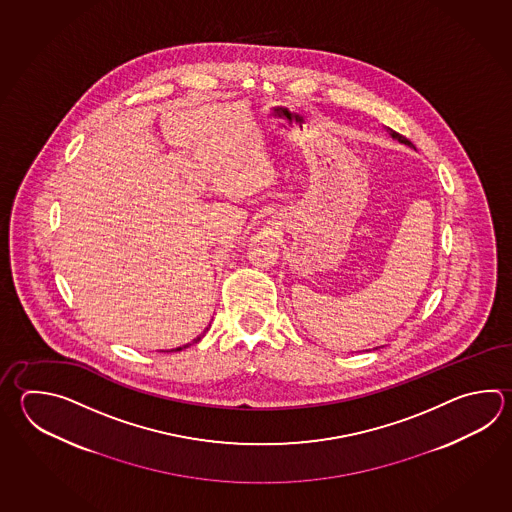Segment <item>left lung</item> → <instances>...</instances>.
I'll return each mask as SVG.
<instances>
[{"mask_svg": "<svg viewBox=\"0 0 512 512\" xmlns=\"http://www.w3.org/2000/svg\"><path fill=\"white\" fill-rule=\"evenodd\" d=\"M386 129H388V131H390V135H392V138H396L397 142H401V144H405V146H412V142H410V140H408V138H405V136L399 135V133H397V131H392V129H390V127H386Z\"/></svg>", "mask_w": 512, "mask_h": 512, "instance_id": "obj_1", "label": "left lung"}]
</instances>
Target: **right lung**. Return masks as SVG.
Wrapping results in <instances>:
<instances>
[{
  "instance_id": "1",
  "label": "right lung",
  "mask_w": 512,
  "mask_h": 512,
  "mask_svg": "<svg viewBox=\"0 0 512 512\" xmlns=\"http://www.w3.org/2000/svg\"><path fill=\"white\" fill-rule=\"evenodd\" d=\"M200 337H202V335H200ZM200 337H197V339H193V343H199ZM189 345H191V343H188V345H184V346H178V348H175V350H177V352H180V350H182V348H186V346H189Z\"/></svg>"
}]
</instances>
